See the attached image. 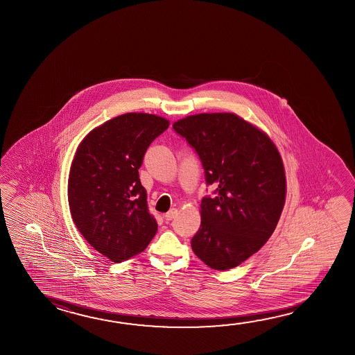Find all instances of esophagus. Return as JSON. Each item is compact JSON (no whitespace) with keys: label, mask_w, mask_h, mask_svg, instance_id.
Masks as SVG:
<instances>
[{"label":"esophagus","mask_w":355,"mask_h":355,"mask_svg":"<svg viewBox=\"0 0 355 355\" xmlns=\"http://www.w3.org/2000/svg\"><path fill=\"white\" fill-rule=\"evenodd\" d=\"M177 209H171V211H167L166 214H164V219L167 220V222H169V220H172L173 218L177 216Z\"/></svg>","instance_id":"obj_1"}]
</instances>
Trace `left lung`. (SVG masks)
I'll return each mask as SVG.
<instances>
[{
    "label": "left lung",
    "instance_id": "8db88e82",
    "mask_svg": "<svg viewBox=\"0 0 355 355\" xmlns=\"http://www.w3.org/2000/svg\"><path fill=\"white\" fill-rule=\"evenodd\" d=\"M175 130L197 152L214 196L200 203L192 238L199 259L216 270L236 267L273 234L286 202L282 157L264 132L234 113H200Z\"/></svg>",
    "mask_w": 355,
    "mask_h": 355
}]
</instances>
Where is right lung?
<instances>
[{
    "mask_svg": "<svg viewBox=\"0 0 355 355\" xmlns=\"http://www.w3.org/2000/svg\"><path fill=\"white\" fill-rule=\"evenodd\" d=\"M168 125L155 114L125 113L89 132L76 152L69 177L72 219L85 239L114 263L144 252L156 234L138 169Z\"/></svg>",
    "mask_w": 355,
    "mask_h": 355,
    "instance_id": "right-lung-1",
    "label": "right lung"
}]
</instances>
